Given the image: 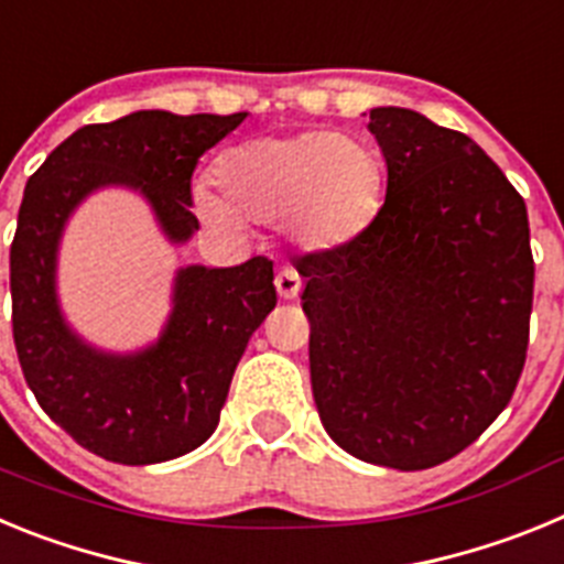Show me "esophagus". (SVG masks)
<instances>
[{"instance_id": "34e87169", "label": "esophagus", "mask_w": 564, "mask_h": 564, "mask_svg": "<svg viewBox=\"0 0 564 564\" xmlns=\"http://www.w3.org/2000/svg\"><path fill=\"white\" fill-rule=\"evenodd\" d=\"M273 285H276V293L282 299H296L299 291H302V276L293 268H282L273 279Z\"/></svg>"}]
</instances>
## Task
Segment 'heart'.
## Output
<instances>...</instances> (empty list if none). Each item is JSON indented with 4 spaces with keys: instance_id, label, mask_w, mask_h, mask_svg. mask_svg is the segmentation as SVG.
Wrapping results in <instances>:
<instances>
[{
    "instance_id": "1",
    "label": "heart",
    "mask_w": 564,
    "mask_h": 564,
    "mask_svg": "<svg viewBox=\"0 0 564 564\" xmlns=\"http://www.w3.org/2000/svg\"><path fill=\"white\" fill-rule=\"evenodd\" d=\"M217 186H197L206 223L242 231L248 220L279 223L307 251L350 246L376 223L383 166L376 149L352 134L305 129L237 143L217 161Z\"/></svg>"
}]
</instances>
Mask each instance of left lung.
Instances as JSON below:
<instances>
[{
    "mask_svg": "<svg viewBox=\"0 0 564 564\" xmlns=\"http://www.w3.org/2000/svg\"><path fill=\"white\" fill-rule=\"evenodd\" d=\"M387 200L350 246L307 253L313 401L352 457L421 471L508 406L528 350L534 257L517 188L468 134L370 109Z\"/></svg>",
    "mask_w": 564,
    "mask_h": 564,
    "instance_id": "8db88e82",
    "label": "left lung"
}]
</instances>
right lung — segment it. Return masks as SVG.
Instances as JSON below:
<instances>
[{
	"label": "right lung",
	"mask_w": 564,
	"mask_h": 564,
	"mask_svg": "<svg viewBox=\"0 0 564 564\" xmlns=\"http://www.w3.org/2000/svg\"><path fill=\"white\" fill-rule=\"evenodd\" d=\"M246 115L138 109L82 127L24 186L10 246L19 364L39 406L104 460L149 466L212 437L248 338L276 307L273 262L253 257L234 268H177L161 336L141 350L112 352L78 336L62 311L64 228L96 192L129 188L147 200L163 237L186 246L200 228L192 214L194 166Z\"/></svg>",
	"instance_id": "1"
}]
</instances>
